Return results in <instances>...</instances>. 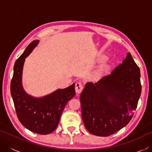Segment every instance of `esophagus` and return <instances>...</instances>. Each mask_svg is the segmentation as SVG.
<instances>
[{
	"mask_svg": "<svg viewBox=\"0 0 152 152\" xmlns=\"http://www.w3.org/2000/svg\"><path fill=\"white\" fill-rule=\"evenodd\" d=\"M83 90V86L80 82H78L76 83L75 85V91L77 94H80Z\"/></svg>",
	"mask_w": 152,
	"mask_h": 152,
	"instance_id": "1",
	"label": "esophagus"
}]
</instances>
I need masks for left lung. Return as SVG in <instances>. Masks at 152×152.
Instances as JSON below:
<instances>
[{
    "mask_svg": "<svg viewBox=\"0 0 152 152\" xmlns=\"http://www.w3.org/2000/svg\"><path fill=\"white\" fill-rule=\"evenodd\" d=\"M141 92L140 70L128 53L111 73L94 84L88 82L81 92L82 117L86 129L107 137L132 119Z\"/></svg>",
    "mask_w": 152,
    "mask_h": 152,
    "instance_id": "left-lung-1",
    "label": "left lung"
}]
</instances>
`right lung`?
I'll list each match as a JSON object with an SVG mask.
<instances>
[{
  "mask_svg": "<svg viewBox=\"0 0 152 152\" xmlns=\"http://www.w3.org/2000/svg\"><path fill=\"white\" fill-rule=\"evenodd\" d=\"M38 43L39 40L31 43L15 61L11 94L20 123L31 132L47 135L57 128L67 102L75 96V84L42 98L33 97L25 92L22 86L23 67L25 58Z\"/></svg>",
  "mask_w": 152,
  "mask_h": 152,
  "instance_id": "1",
  "label": "right lung"
}]
</instances>
